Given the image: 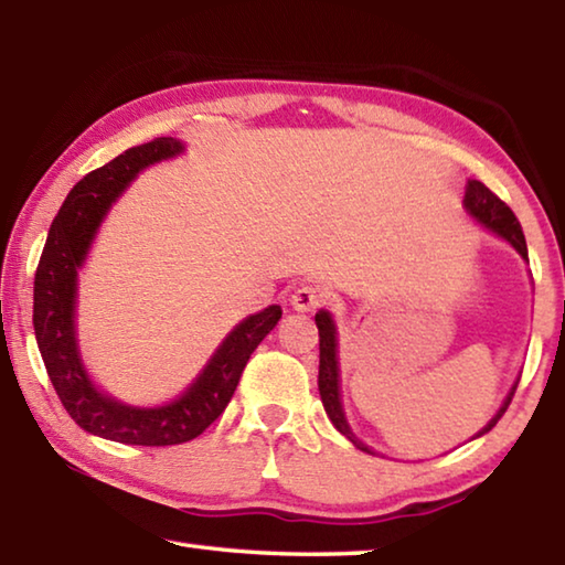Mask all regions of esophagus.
Returning a JSON list of instances; mask_svg holds the SVG:
<instances>
[{
    "label": "esophagus",
    "mask_w": 565,
    "mask_h": 565,
    "mask_svg": "<svg viewBox=\"0 0 565 565\" xmlns=\"http://www.w3.org/2000/svg\"><path fill=\"white\" fill-rule=\"evenodd\" d=\"M321 301H323V294L317 289V286H309V284L299 286V289L291 294V306L296 311H313L319 309Z\"/></svg>",
    "instance_id": "34e87169"
}]
</instances>
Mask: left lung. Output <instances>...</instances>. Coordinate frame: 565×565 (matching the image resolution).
I'll return each mask as SVG.
<instances>
[{"mask_svg": "<svg viewBox=\"0 0 565 565\" xmlns=\"http://www.w3.org/2000/svg\"><path fill=\"white\" fill-rule=\"evenodd\" d=\"M463 206L478 224L486 226L493 234H499L501 238H505V242H509L515 248V252L521 254V259L529 262V248H525V236H523V228L519 224V218H515L511 209L505 206L489 186L481 184V181H476V179L468 181ZM317 327H319V394H321V404H323V408H327V416L331 418V424L337 426V431L347 436L349 441L359 448V451L374 454L366 444L359 441V436L351 431L347 414H343L341 386H339V381H341L339 379V337H337V323H333L329 311L321 309L317 313ZM515 386H519V381H515L513 388L509 391V396H505L501 408L495 411V416L473 438L489 434L491 428L499 424V418L505 414V408H509V404H511Z\"/></svg>", "mask_w": 565, "mask_h": 565, "instance_id": "left-lung-1", "label": "left lung"}]
</instances>
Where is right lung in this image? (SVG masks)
<instances>
[{
    "label": "right lung",
    "instance_id": "1",
    "mask_svg": "<svg viewBox=\"0 0 565 565\" xmlns=\"http://www.w3.org/2000/svg\"><path fill=\"white\" fill-rule=\"evenodd\" d=\"M181 151L179 139L159 137L84 177L54 216L34 274V337L56 396L84 431L129 446H174L204 434L232 401L248 356L281 319V306H269L236 323L202 374L164 406L121 404L89 379L76 341V274L121 191L139 171Z\"/></svg>",
    "mask_w": 565,
    "mask_h": 565
}]
</instances>
